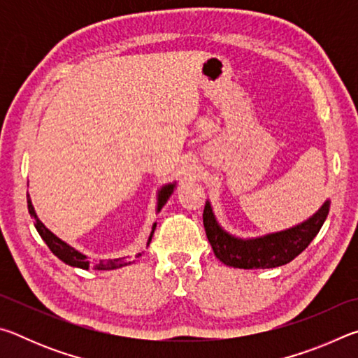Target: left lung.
Instances as JSON below:
<instances>
[{"label": "left lung", "mask_w": 358, "mask_h": 358, "mask_svg": "<svg viewBox=\"0 0 358 358\" xmlns=\"http://www.w3.org/2000/svg\"><path fill=\"white\" fill-rule=\"evenodd\" d=\"M329 210L330 199H327L316 213L296 226L260 237L241 238L227 232L217 222L213 207L207 201L203 208V227L215 256L224 265L245 270L275 268L289 264L306 250L325 222Z\"/></svg>", "instance_id": "1"}]
</instances>
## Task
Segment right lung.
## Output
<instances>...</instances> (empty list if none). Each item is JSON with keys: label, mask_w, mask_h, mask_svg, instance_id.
<instances>
[{"label": "right lung", "mask_w": 358, "mask_h": 358, "mask_svg": "<svg viewBox=\"0 0 358 358\" xmlns=\"http://www.w3.org/2000/svg\"><path fill=\"white\" fill-rule=\"evenodd\" d=\"M175 187H177V181H173V183H167L164 186H161L159 189H157L156 194V213H159L161 208L164 207L166 202L171 199V196L175 191ZM27 202H28V211L31 217L34 220V227L38 230L41 238L45 241L47 246L50 248V251L55 254V256L63 260L64 264H68L71 266H77V268H83V270H88L94 266V268L98 270H117L121 268V266H126L129 265L131 262L128 260V257H118V259H106V260H99V264H94L92 265V260L87 256V254L80 252L78 250H76L74 246H71L69 243H66L64 240H62L59 237H57L55 234L52 232L50 229L45 227V224L39 220L38 213H36V210L33 207V202H31V197H29V194L27 196ZM155 229H156V222L153 224V229H151V234L148 237L147 241V246L150 245L151 238H153V234H155Z\"/></svg>", "instance_id": "obj_1"}]
</instances>
